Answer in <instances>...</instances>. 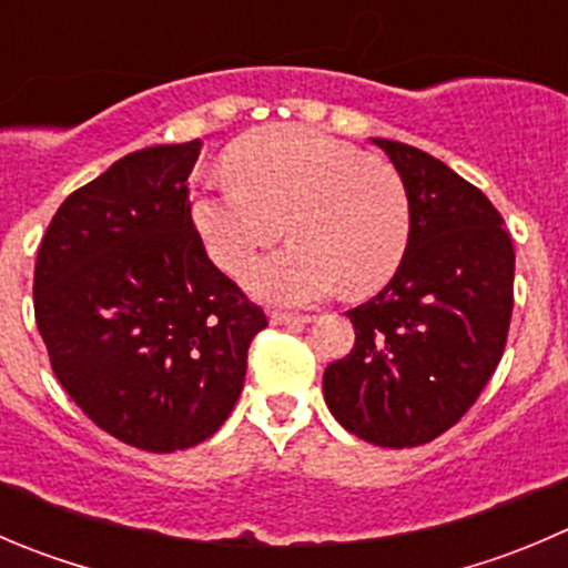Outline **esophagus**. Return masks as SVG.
I'll return each instance as SVG.
<instances>
[{
  "label": "esophagus",
  "mask_w": 568,
  "mask_h": 568,
  "mask_svg": "<svg viewBox=\"0 0 568 568\" xmlns=\"http://www.w3.org/2000/svg\"><path fill=\"white\" fill-rule=\"evenodd\" d=\"M307 322H313V316H307V313H285V311L272 313V324H307Z\"/></svg>",
  "instance_id": "34e87169"
}]
</instances>
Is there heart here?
<instances>
[{
  "label": "heart",
  "mask_w": 568,
  "mask_h": 568,
  "mask_svg": "<svg viewBox=\"0 0 568 568\" xmlns=\"http://www.w3.org/2000/svg\"><path fill=\"white\" fill-rule=\"evenodd\" d=\"M191 213L207 255L230 274L288 222L294 244L246 272L257 296L288 305L338 285L346 294L377 291L405 261L413 227L410 196L390 163L300 124L241 138L230 172L207 183Z\"/></svg>",
  "instance_id": "1"
}]
</instances>
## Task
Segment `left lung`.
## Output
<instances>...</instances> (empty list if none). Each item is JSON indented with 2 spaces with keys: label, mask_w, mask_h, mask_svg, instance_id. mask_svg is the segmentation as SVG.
I'll return each instance as SVG.
<instances>
[{
  "label": "left lung",
  "mask_w": 568,
  "mask_h": 568,
  "mask_svg": "<svg viewBox=\"0 0 568 568\" xmlns=\"http://www.w3.org/2000/svg\"><path fill=\"white\" fill-rule=\"evenodd\" d=\"M374 144L410 196V244L390 283L346 311L355 346L324 368V399L352 436L405 449L458 424L497 372L516 255L480 189L416 146Z\"/></svg>",
  "instance_id": "8db88e82"
}]
</instances>
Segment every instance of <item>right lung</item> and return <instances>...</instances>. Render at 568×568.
Returning <instances> with one entry per match:
<instances>
[{
  "instance_id": "1",
  "label": "right lung",
  "mask_w": 568,
  "mask_h": 568,
  "mask_svg": "<svg viewBox=\"0 0 568 568\" xmlns=\"http://www.w3.org/2000/svg\"><path fill=\"white\" fill-rule=\"evenodd\" d=\"M200 146L130 152L65 196L32 280L58 383L97 427L146 453L196 447L222 427L268 324L196 233Z\"/></svg>"
}]
</instances>
